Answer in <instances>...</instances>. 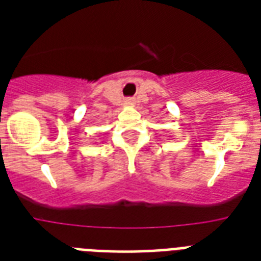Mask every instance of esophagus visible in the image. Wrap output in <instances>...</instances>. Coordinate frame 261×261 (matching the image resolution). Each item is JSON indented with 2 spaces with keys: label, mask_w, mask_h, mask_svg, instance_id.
I'll list each match as a JSON object with an SVG mask.
<instances>
[{
  "label": "esophagus",
  "mask_w": 261,
  "mask_h": 261,
  "mask_svg": "<svg viewBox=\"0 0 261 261\" xmlns=\"http://www.w3.org/2000/svg\"><path fill=\"white\" fill-rule=\"evenodd\" d=\"M127 104H133V102H134V101H133V98H128V100H127Z\"/></svg>",
  "instance_id": "1"
}]
</instances>
